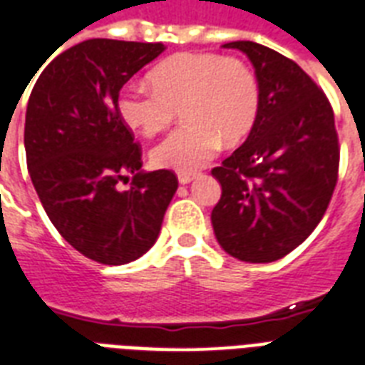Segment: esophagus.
I'll return each mask as SVG.
<instances>
[{
	"label": "esophagus",
	"mask_w": 365,
	"mask_h": 365,
	"mask_svg": "<svg viewBox=\"0 0 365 365\" xmlns=\"http://www.w3.org/2000/svg\"><path fill=\"white\" fill-rule=\"evenodd\" d=\"M197 173L196 171H179V182L180 185H188L192 180L196 179Z\"/></svg>",
	"instance_id": "esophagus-1"
}]
</instances>
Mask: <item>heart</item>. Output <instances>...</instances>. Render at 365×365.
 Segmentation results:
<instances>
[{
  "label": "heart",
  "instance_id": "obj_1",
  "mask_svg": "<svg viewBox=\"0 0 365 365\" xmlns=\"http://www.w3.org/2000/svg\"><path fill=\"white\" fill-rule=\"evenodd\" d=\"M152 87L125 86L118 114L143 137H154L179 110L182 125L152 150L158 168L194 171L211 160L221 143L250 135L259 114V83L242 58L215 53H179L150 72Z\"/></svg>",
  "mask_w": 365,
  "mask_h": 365
}]
</instances>
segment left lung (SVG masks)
Returning a JSON list of instances; mask_svg holds the SVG:
<instances>
[{
	"label": "left lung",
	"mask_w": 365,
	"mask_h": 365,
	"mask_svg": "<svg viewBox=\"0 0 365 365\" xmlns=\"http://www.w3.org/2000/svg\"><path fill=\"white\" fill-rule=\"evenodd\" d=\"M244 51L259 81V114L250 137L211 173L222 194L211 211L228 255L272 262L318 227L339 177V137L326 93L297 62L255 41Z\"/></svg>",
	"instance_id": "8db88e82"
}]
</instances>
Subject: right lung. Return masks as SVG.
I'll list each match as a JSON object with an SVG mask.
<instances>
[{
    "instance_id": "add662e5",
    "label": "right lung",
    "mask_w": 365,
    "mask_h": 365,
    "mask_svg": "<svg viewBox=\"0 0 365 365\" xmlns=\"http://www.w3.org/2000/svg\"><path fill=\"white\" fill-rule=\"evenodd\" d=\"M163 43L87 39L45 66L26 108L24 148L45 213L81 255L125 264L156 244L179 180L143 173V150L118 114L120 89ZM133 174L132 188L117 182Z\"/></svg>"
}]
</instances>
